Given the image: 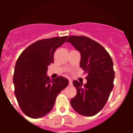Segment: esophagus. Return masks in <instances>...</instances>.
Segmentation results:
<instances>
[{
    "label": "esophagus",
    "instance_id": "34e87169",
    "mask_svg": "<svg viewBox=\"0 0 133 133\" xmlns=\"http://www.w3.org/2000/svg\"><path fill=\"white\" fill-rule=\"evenodd\" d=\"M72 81L70 79V80H69V85H72Z\"/></svg>",
    "mask_w": 133,
    "mask_h": 133
}]
</instances>
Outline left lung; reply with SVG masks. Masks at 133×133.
I'll use <instances>...</instances> for the list:
<instances>
[{"label":"left lung","instance_id":"8db88e82","mask_svg":"<svg viewBox=\"0 0 133 133\" xmlns=\"http://www.w3.org/2000/svg\"><path fill=\"white\" fill-rule=\"evenodd\" d=\"M66 42L80 52V67L87 73L86 84L72 82L77 93L70 104L80 115L94 116L103 109L113 89V62L103 46L87 36H70Z\"/></svg>","mask_w":133,"mask_h":133}]
</instances>
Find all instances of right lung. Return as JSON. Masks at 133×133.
Masks as SVG:
<instances>
[{
	"label": "right lung",
	"instance_id": "right-lung-1",
	"mask_svg": "<svg viewBox=\"0 0 133 133\" xmlns=\"http://www.w3.org/2000/svg\"><path fill=\"white\" fill-rule=\"evenodd\" d=\"M68 36L40 40L29 46L16 61L13 75L15 94L26 116L38 118L52 110L57 95L68 86L63 77L50 80L48 66L54 63V53Z\"/></svg>",
	"mask_w": 133,
	"mask_h": 133
}]
</instances>
